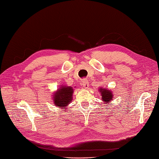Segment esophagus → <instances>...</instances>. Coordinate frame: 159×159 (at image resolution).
I'll list each match as a JSON object with an SVG mask.
<instances>
[{
  "label": "esophagus",
  "mask_w": 159,
  "mask_h": 159,
  "mask_svg": "<svg viewBox=\"0 0 159 159\" xmlns=\"http://www.w3.org/2000/svg\"><path fill=\"white\" fill-rule=\"evenodd\" d=\"M83 86L85 87V88H88L89 87V82L87 79H83V83H82Z\"/></svg>",
  "instance_id": "obj_1"
}]
</instances>
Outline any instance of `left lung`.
<instances>
[{"label": "left lung", "mask_w": 159, "mask_h": 159, "mask_svg": "<svg viewBox=\"0 0 159 159\" xmlns=\"http://www.w3.org/2000/svg\"><path fill=\"white\" fill-rule=\"evenodd\" d=\"M100 91L102 94V100L105 102V104L109 103L110 101H111L113 98V94L109 90H107L105 89H100Z\"/></svg>", "instance_id": "1"}]
</instances>
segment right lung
<instances>
[{
	"instance_id": "add662e5",
	"label": "right lung",
	"mask_w": 159,
	"mask_h": 159,
	"mask_svg": "<svg viewBox=\"0 0 159 159\" xmlns=\"http://www.w3.org/2000/svg\"><path fill=\"white\" fill-rule=\"evenodd\" d=\"M74 90L72 87L62 86L60 89L57 90L55 93V96L53 98L55 106L59 107L60 108H65L67 104L72 102V93Z\"/></svg>"
}]
</instances>
